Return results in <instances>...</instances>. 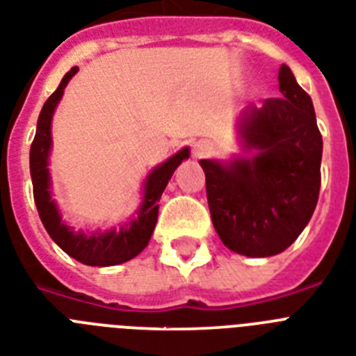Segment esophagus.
Wrapping results in <instances>:
<instances>
[{
    "mask_svg": "<svg viewBox=\"0 0 356 356\" xmlns=\"http://www.w3.org/2000/svg\"><path fill=\"white\" fill-rule=\"evenodd\" d=\"M216 146H213L210 140H199V143L193 144V157H208V155H212Z\"/></svg>",
    "mask_w": 356,
    "mask_h": 356,
    "instance_id": "1",
    "label": "esophagus"
}]
</instances>
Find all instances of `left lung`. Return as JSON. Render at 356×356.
<instances>
[{"label":"left lung","instance_id":"8db88e82","mask_svg":"<svg viewBox=\"0 0 356 356\" xmlns=\"http://www.w3.org/2000/svg\"><path fill=\"white\" fill-rule=\"evenodd\" d=\"M278 82L283 98H268L239 117L247 155L199 161L216 232L225 247L248 258L291 247L318 203L323 143L313 100L287 65Z\"/></svg>","mask_w":356,"mask_h":356}]
</instances>
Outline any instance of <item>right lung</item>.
Masks as SVG:
<instances>
[{
  "instance_id": "add662e5",
  "label": "right lung",
  "mask_w": 356,
  "mask_h": 356,
  "mask_svg": "<svg viewBox=\"0 0 356 356\" xmlns=\"http://www.w3.org/2000/svg\"><path fill=\"white\" fill-rule=\"evenodd\" d=\"M78 73V67H73L58 86L47 102L43 104L42 113L38 117L36 135L31 146V179L34 188V203L42 219L43 227L53 238L54 243L69 254L76 261L89 265V267H111L120 265L143 252L148 247L159 216V199L163 195L164 188L172 179L173 172L184 159L190 157V149H179L175 155L159 164L144 181L143 203L135 210V216L129 218L120 227L109 230H74L62 219L56 201L53 199L51 190V173H49V155L53 148L51 137V122H53L54 109L62 100L63 89L69 80Z\"/></svg>"
}]
</instances>
